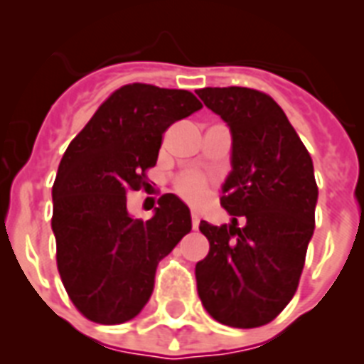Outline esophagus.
I'll return each mask as SVG.
<instances>
[{"label":"esophagus","instance_id":"obj_1","mask_svg":"<svg viewBox=\"0 0 364 364\" xmlns=\"http://www.w3.org/2000/svg\"><path fill=\"white\" fill-rule=\"evenodd\" d=\"M198 223H200V219H198V213L193 212L191 213V225H193V230H198Z\"/></svg>","mask_w":364,"mask_h":364}]
</instances>
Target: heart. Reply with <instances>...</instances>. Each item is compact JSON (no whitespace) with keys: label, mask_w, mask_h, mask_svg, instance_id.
Listing matches in <instances>:
<instances>
[{"label":"heart","mask_w":364,"mask_h":364,"mask_svg":"<svg viewBox=\"0 0 364 364\" xmlns=\"http://www.w3.org/2000/svg\"><path fill=\"white\" fill-rule=\"evenodd\" d=\"M178 191L182 197H186L191 203H198V200H203L204 193H206V182H204L203 176L198 175L182 176L178 180Z\"/></svg>","instance_id":"heart-1"}]
</instances>
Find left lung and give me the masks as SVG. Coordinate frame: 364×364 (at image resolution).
Masks as SVG:
<instances>
[{
    "mask_svg": "<svg viewBox=\"0 0 364 364\" xmlns=\"http://www.w3.org/2000/svg\"><path fill=\"white\" fill-rule=\"evenodd\" d=\"M197 95L232 134V171L220 206L230 225L200 220L210 252L195 267L204 309L232 328H257L294 296L315 230L313 160L278 102L250 88H203ZM247 223L239 229L237 219Z\"/></svg>",
    "mask_w": 364,
    "mask_h": 364,
    "instance_id": "8db88e82",
    "label": "left lung"
}]
</instances>
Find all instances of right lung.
I'll use <instances>...</instances> for the list:
<instances>
[{
    "instance_id": "1",
    "label": "right lung",
    "mask_w": 364,
    "mask_h": 364,
    "mask_svg": "<svg viewBox=\"0 0 364 364\" xmlns=\"http://www.w3.org/2000/svg\"><path fill=\"white\" fill-rule=\"evenodd\" d=\"M203 105L191 92L152 85L116 90L66 149L53 184L51 228L62 284L86 318L123 324L154 289L160 259L191 230L189 208L164 195L149 220L127 210L145 186L161 134Z\"/></svg>"
}]
</instances>
